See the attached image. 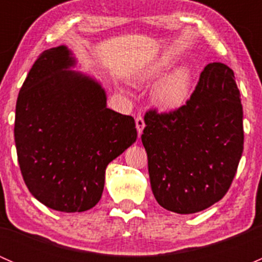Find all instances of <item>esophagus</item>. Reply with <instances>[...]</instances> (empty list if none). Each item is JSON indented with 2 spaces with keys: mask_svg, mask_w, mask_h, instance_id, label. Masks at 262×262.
<instances>
[{
  "mask_svg": "<svg viewBox=\"0 0 262 262\" xmlns=\"http://www.w3.org/2000/svg\"><path fill=\"white\" fill-rule=\"evenodd\" d=\"M136 126H137V130H138V136H141L142 132H143V129H144V126H146L143 118H142L141 115H138L136 118Z\"/></svg>",
  "mask_w": 262,
  "mask_h": 262,
  "instance_id": "obj_1",
  "label": "esophagus"
}]
</instances>
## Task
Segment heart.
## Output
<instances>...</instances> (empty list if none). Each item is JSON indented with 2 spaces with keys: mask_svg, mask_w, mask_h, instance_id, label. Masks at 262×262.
Masks as SVG:
<instances>
[{
  "mask_svg": "<svg viewBox=\"0 0 262 262\" xmlns=\"http://www.w3.org/2000/svg\"><path fill=\"white\" fill-rule=\"evenodd\" d=\"M166 71L163 63L157 62L147 66L137 75L139 81H150L160 77ZM191 73L189 68L179 67L161 78L153 90V99L165 110H175L182 106L190 96Z\"/></svg>",
  "mask_w": 262,
  "mask_h": 262,
  "instance_id": "1",
  "label": "heart"
}]
</instances>
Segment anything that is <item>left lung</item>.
<instances>
[{
	"mask_svg": "<svg viewBox=\"0 0 262 262\" xmlns=\"http://www.w3.org/2000/svg\"><path fill=\"white\" fill-rule=\"evenodd\" d=\"M244 112L234 73L209 63L186 104L149 110L142 134L153 195L179 214L202 212L228 191L244 152Z\"/></svg>",
	"mask_w": 262,
	"mask_h": 262,
	"instance_id": "8db88e82",
	"label": "left lung"
}]
</instances>
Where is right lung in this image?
<instances>
[{"label":"right lung","mask_w":262,"mask_h":262,"mask_svg":"<svg viewBox=\"0 0 262 262\" xmlns=\"http://www.w3.org/2000/svg\"><path fill=\"white\" fill-rule=\"evenodd\" d=\"M67 47L44 50L16 101L15 144L21 175L50 209L84 212L99 203L107 165L136 142L134 119L106 107V94Z\"/></svg>","instance_id":"obj_1"}]
</instances>
